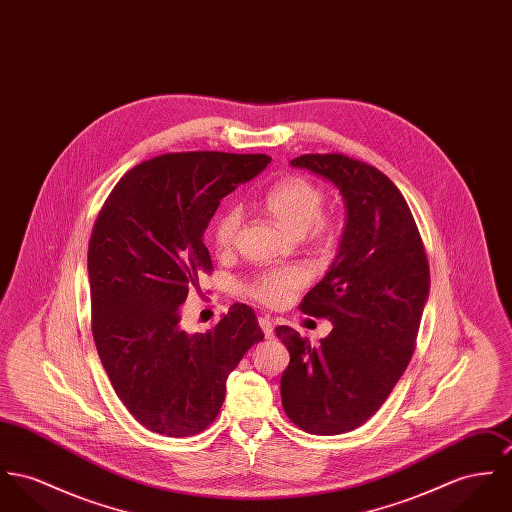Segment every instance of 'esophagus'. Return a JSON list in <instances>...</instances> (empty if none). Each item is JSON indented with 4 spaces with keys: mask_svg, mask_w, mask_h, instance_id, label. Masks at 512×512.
I'll use <instances>...</instances> for the list:
<instances>
[{
    "mask_svg": "<svg viewBox=\"0 0 512 512\" xmlns=\"http://www.w3.org/2000/svg\"><path fill=\"white\" fill-rule=\"evenodd\" d=\"M259 327H261V331L265 333L267 339H271L275 335V325L269 317H259Z\"/></svg>",
    "mask_w": 512,
    "mask_h": 512,
    "instance_id": "obj_1",
    "label": "esophagus"
}]
</instances>
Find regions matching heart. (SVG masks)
Returning <instances> with one entry per match:
<instances>
[{"label": "heart", "mask_w": 512, "mask_h": 512, "mask_svg": "<svg viewBox=\"0 0 512 512\" xmlns=\"http://www.w3.org/2000/svg\"><path fill=\"white\" fill-rule=\"evenodd\" d=\"M325 193L308 179L290 177L275 185L265 197V210L292 236L308 234L317 241L331 237V224L323 218ZM241 226V210L230 208L220 214L214 224L212 239L216 249L228 251L236 243ZM306 271L300 267L275 269L255 276L245 284V294L265 306H280L290 294L306 282Z\"/></svg>", "instance_id": "b5f03b06"}]
</instances>
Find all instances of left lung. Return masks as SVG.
<instances>
[{"label":"left lung","mask_w":512,"mask_h":512,"mask_svg":"<svg viewBox=\"0 0 512 512\" xmlns=\"http://www.w3.org/2000/svg\"><path fill=\"white\" fill-rule=\"evenodd\" d=\"M290 165L333 183L347 220L329 271L300 304L304 314L327 317L331 333L312 345L276 327L290 353L282 407L306 433H347L382 407L413 356L429 261L405 198L382 171L343 154H306Z\"/></svg>","instance_id":"1"}]
</instances>
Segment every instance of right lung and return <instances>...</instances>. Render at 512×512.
Here are the masks:
<instances>
[{
	"label": "right lung",
	"instance_id": "1",
	"mask_svg": "<svg viewBox=\"0 0 512 512\" xmlns=\"http://www.w3.org/2000/svg\"><path fill=\"white\" fill-rule=\"evenodd\" d=\"M271 163L263 154L187 152L148 159L118 181L87 253L93 339L120 401L146 429L193 436L220 413L226 380L263 341L234 304L208 333L181 327V306L212 269L204 230L220 200Z\"/></svg>",
	"mask_w": 512,
	"mask_h": 512
}]
</instances>
